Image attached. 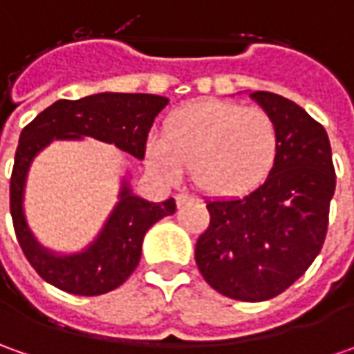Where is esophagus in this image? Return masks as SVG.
Listing matches in <instances>:
<instances>
[{
  "instance_id": "1",
  "label": "esophagus",
  "mask_w": 354,
  "mask_h": 354,
  "mask_svg": "<svg viewBox=\"0 0 354 354\" xmlns=\"http://www.w3.org/2000/svg\"><path fill=\"white\" fill-rule=\"evenodd\" d=\"M191 198H193V197H191L189 193H179V195L175 197V201H177V207H183L185 203H189Z\"/></svg>"
}]
</instances>
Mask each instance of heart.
Returning <instances> with one entry per match:
<instances>
[{
    "instance_id": "obj_1",
    "label": "heart",
    "mask_w": 354,
    "mask_h": 354,
    "mask_svg": "<svg viewBox=\"0 0 354 354\" xmlns=\"http://www.w3.org/2000/svg\"><path fill=\"white\" fill-rule=\"evenodd\" d=\"M147 165L167 181L185 169L201 191L214 197L244 195L266 179L278 157V126L262 108L228 100L189 104L149 138Z\"/></svg>"
}]
</instances>
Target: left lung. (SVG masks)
I'll return each instance as SVG.
<instances>
[{"label":"left lung","instance_id":"8db88e82","mask_svg":"<svg viewBox=\"0 0 354 354\" xmlns=\"http://www.w3.org/2000/svg\"><path fill=\"white\" fill-rule=\"evenodd\" d=\"M250 98L278 126L276 163L248 195L207 201L211 223L195 260L212 290L266 301L301 278L321 252L335 169L327 131L301 106L262 90Z\"/></svg>","mask_w":354,"mask_h":354}]
</instances>
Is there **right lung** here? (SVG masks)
Returning <instances> with one entry per match:
<instances>
[{
    "instance_id": "obj_1",
    "label": "right lung",
    "mask_w": 354,
    "mask_h": 354,
    "mask_svg": "<svg viewBox=\"0 0 354 354\" xmlns=\"http://www.w3.org/2000/svg\"><path fill=\"white\" fill-rule=\"evenodd\" d=\"M165 96L100 92L80 100H57L25 126L15 151L9 207L19 246L41 278L62 292L100 295L116 290L131 276L142 258L145 232L175 212V198L149 203L133 195L129 177L122 179L118 203L86 248L59 254L45 248L25 218V185L33 159L53 140L94 138L143 159L145 142L156 116L167 106Z\"/></svg>"
}]
</instances>
